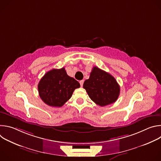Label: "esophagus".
Segmentation results:
<instances>
[{"mask_svg":"<svg viewBox=\"0 0 161 161\" xmlns=\"http://www.w3.org/2000/svg\"><path fill=\"white\" fill-rule=\"evenodd\" d=\"M83 83H84V81H83V80H81V81H80V83L81 86H83Z\"/></svg>","mask_w":161,"mask_h":161,"instance_id":"1","label":"esophagus"}]
</instances>
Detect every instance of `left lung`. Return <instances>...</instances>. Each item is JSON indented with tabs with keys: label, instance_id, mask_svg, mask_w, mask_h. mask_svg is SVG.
<instances>
[{
	"label": "left lung",
	"instance_id": "1",
	"mask_svg": "<svg viewBox=\"0 0 161 161\" xmlns=\"http://www.w3.org/2000/svg\"><path fill=\"white\" fill-rule=\"evenodd\" d=\"M83 88L96 104L104 106L115 102L120 94V86L108 73L94 67L89 79L83 83Z\"/></svg>",
	"mask_w": 161,
	"mask_h": 161
}]
</instances>
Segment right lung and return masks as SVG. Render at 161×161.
Returning a JSON list of instances; mask_svg holds the SVG:
<instances>
[{
  "label": "right lung",
  "instance_id": "add662e5",
  "mask_svg": "<svg viewBox=\"0 0 161 161\" xmlns=\"http://www.w3.org/2000/svg\"><path fill=\"white\" fill-rule=\"evenodd\" d=\"M80 85L67 75L65 68L53 69L46 73L38 84L39 95L42 101L52 107H61L69 99Z\"/></svg>",
  "mask_w": 161,
  "mask_h": 161
}]
</instances>
